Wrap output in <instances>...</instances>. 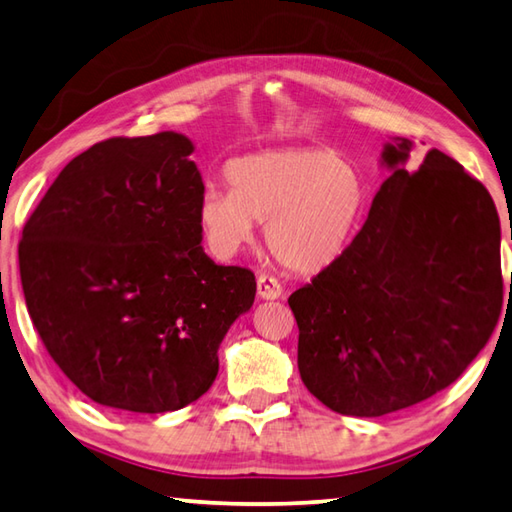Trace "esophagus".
Listing matches in <instances>:
<instances>
[{"label":"esophagus","instance_id":"1","mask_svg":"<svg viewBox=\"0 0 512 512\" xmlns=\"http://www.w3.org/2000/svg\"><path fill=\"white\" fill-rule=\"evenodd\" d=\"M282 284L277 282L273 275H259L257 277V295L262 299H279L282 297Z\"/></svg>","mask_w":512,"mask_h":512}]
</instances>
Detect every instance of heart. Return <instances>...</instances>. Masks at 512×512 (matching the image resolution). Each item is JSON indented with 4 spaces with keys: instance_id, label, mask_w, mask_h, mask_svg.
I'll list each match as a JSON object with an SVG mask.
<instances>
[{
    "instance_id": "heart-1",
    "label": "heart",
    "mask_w": 512,
    "mask_h": 512,
    "mask_svg": "<svg viewBox=\"0 0 512 512\" xmlns=\"http://www.w3.org/2000/svg\"><path fill=\"white\" fill-rule=\"evenodd\" d=\"M226 188H206L199 224L210 248L230 257L266 224L279 264L313 275L342 257L366 208V184L333 148L290 146L226 166Z\"/></svg>"
}]
</instances>
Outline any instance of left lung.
I'll return each instance as SVG.
<instances>
[{
  "instance_id": "obj_1",
  "label": "left lung",
  "mask_w": 512,
  "mask_h": 512,
  "mask_svg": "<svg viewBox=\"0 0 512 512\" xmlns=\"http://www.w3.org/2000/svg\"><path fill=\"white\" fill-rule=\"evenodd\" d=\"M410 150L404 137L384 148L393 173L353 244L288 297L302 382L339 415L382 417L433 397L502 313L493 197L437 148L406 168Z\"/></svg>"
}]
</instances>
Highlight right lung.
<instances>
[{
  "label": "right lung",
  "instance_id": "1",
  "mask_svg": "<svg viewBox=\"0 0 512 512\" xmlns=\"http://www.w3.org/2000/svg\"><path fill=\"white\" fill-rule=\"evenodd\" d=\"M177 133L77 155L24 226L19 275L39 339L93 402L170 413L213 386L217 348L255 302L253 270L199 246L202 175Z\"/></svg>",
  "mask_w": 512,
  "mask_h": 512
}]
</instances>
